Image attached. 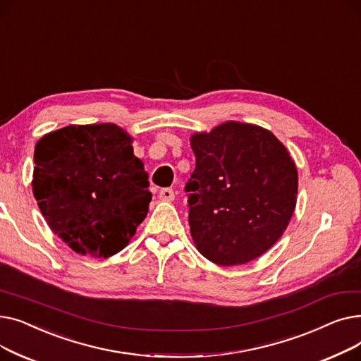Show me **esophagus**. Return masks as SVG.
Here are the masks:
<instances>
[{
  "label": "esophagus",
  "mask_w": 361,
  "mask_h": 361,
  "mask_svg": "<svg viewBox=\"0 0 361 361\" xmlns=\"http://www.w3.org/2000/svg\"><path fill=\"white\" fill-rule=\"evenodd\" d=\"M174 197H176L174 190H173V188H169V187H165V188H162V190L159 192V199H161V200H165V202H173V200H174Z\"/></svg>",
  "instance_id": "esophagus-1"
}]
</instances>
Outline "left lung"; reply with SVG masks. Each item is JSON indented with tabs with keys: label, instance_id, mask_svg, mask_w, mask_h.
I'll return each instance as SVG.
<instances>
[{
	"label": "left lung",
	"instance_id": "8db88e82",
	"mask_svg": "<svg viewBox=\"0 0 361 361\" xmlns=\"http://www.w3.org/2000/svg\"><path fill=\"white\" fill-rule=\"evenodd\" d=\"M192 149L184 192L199 252L221 267L268 252L295 207L297 168L286 146L259 126L228 121L193 135Z\"/></svg>",
	"mask_w": 361,
	"mask_h": 361
}]
</instances>
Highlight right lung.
<instances>
[{"instance_id":"add662e5","label":"right lung","mask_w":361,"mask_h":361,"mask_svg":"<svg viewBox=\"0 0 361 361\" xmlns=\"http://www.w3.org/2000/svg\"><path fill=\"white\" fill-rule=\"evenodd\" d=\"M33 195L71 250L109 257L136 234L152 199L131 137L116 124L68 126L35 146Z\"/></svg>"}]
</instances>
